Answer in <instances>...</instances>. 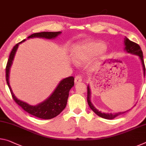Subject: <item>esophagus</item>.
<instances>
[{"label":"esophagus","instance_id":"34e87169","mask_svg":"<svg viewBox=\"0 0 146 146\" xmlns=\"http://www.w3.org/2000/svg\"><path fill=\"white\" fill-rule=\"evenodd\" d=\"M82 81V77L80 75H77L75 77V82L78 83Z\"/></svg>","mask_w":146,"mask_h":146}]
</instances>
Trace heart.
<instances>
[{
  "label": "heart",
  "instance_id": "1",
  "mask_svg": "<svg viewBox=\"0 0 146 146\" xmlns=\"http://www.w3.org/2000/svg\"><path fill=\"white\" fill-rule=\"evenodd\" d=\"M106 46L102 42H88L76 45L73 50V57L77 63L86 60L92 56L101 54Z\"/></svg>",
  "mask_w": 146,
  "mask_h": 146
}]
</instances>
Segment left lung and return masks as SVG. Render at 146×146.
<instances>
[{
    "label": "left lung",
    "instance_id": "8db88e82",
    "mask_svg": "<svg viewBox=\"0 0 146 146\" xmlns=\"http://www.w3.org/2000/svg\"><path fill=\"white\" fill-rule=\"evenodd\" d=\"M124 39H125L124 43H125V49L127 50V52L131 53V54H136L140 57L141 62H142V64L143 69H144V73L145 75V68L144 59H143V52L142 51V50H141L140 45L137 43L133 42V41L129 40L128 38H126V37ZM87 91H88L87 92V101L90 108H91V109L93 110L97 115L101 117H103V118L111 119L114 118V117L117 116V115H119L120 114H123L124 113H125L126 112H128L129 111L127 110V111H125V112L115 113V114H105V113H102L101 112H100V111H99L98 109H96V108L94 107V106L92 105V103H91V101H90V89L89 86H88Z\"/></svg>",
    "mask_w": 146,
    "mask_h": 146
}]
</instances>
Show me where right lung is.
I'll list each match as a JSON object with an SVG mask.
<instances>
[{
  "label": "right lung",
  "instance_id": "obj_1",
  "mask_svg": "<svg viewBox=\"0 0 146 146\" xmlns=\"http://www.w3.org/2000/svg\"><path fill=\"white\" fill-rule=\"evenodd\" d=\"M60 34H61V32H41L32 34V35L28 37V38L37 37V38L51 39L56 38ZM25 41V40H23L22 41L16 44L13 47L10 56H9V58L6 67V80L7 84H8L9 89L10 90L13 100L27 112L41 119H49L54 118V117L60 114L66 108L69 96V92L74 85V77H69L62 80L51 96L47 100L39 104L38 105L31 106L27 103L23 102V101H20L16 98L14 94H13L10 84H9V71H10V68L11 64H12V61L18 45Z\"/></svg>",
  "mask_w": 146,
  "mask_h": 146
}]
</instances>
